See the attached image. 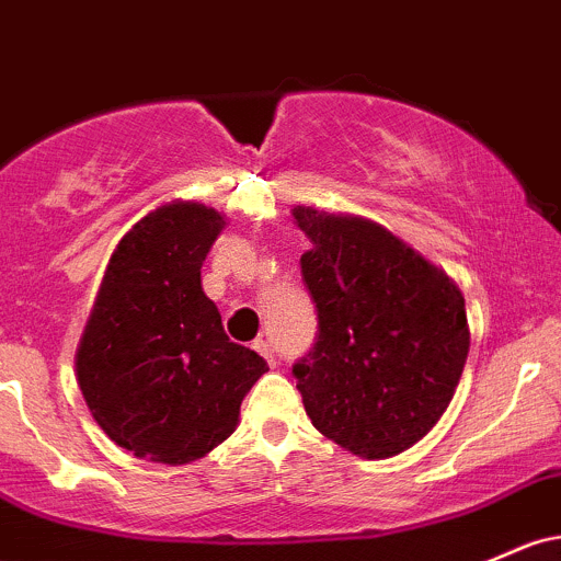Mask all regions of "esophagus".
Segmentation results:
<instances>
[{
    "mask_svg": "<svg viewBox=\"0 0 561 561\" xmlns=\"http://www.w3.org/2000/svg\"><path fill=\"white\" fill-rule=\"evenodd\" d=\"M252 348L257 351V354H263L266 356V362L271 367H276L279 365V362H276V354H274V348H271V343L268 341H263V337H255V341H252Z\"/></svg>",
    "mask_w": 561,
    "mask_h": 561,
    "instance_id": "esophagus-1",
    "label": "esophagus"
}]
</instances>
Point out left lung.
Returning a JSON list of instances; mask_svg holds the SVG:
<instances>
[{
	"mask_svg": "<svg viewBox=\"0 0 561 561\" xmlns=\"http://www.w3.org/2000/svg\"><path fill=\"white\" fill-rule=\"evenodd\" d=\"M311 239L300 274L317 304V341L293 365L317 431L359 458H391L445 415L469 356L458 285L354 215L293 210Z\"/></svg>",
	"mask_w": 561,
	"mask_h": 561,
	"instance_id": "8db88e82",
	"label": "left lung"
}]
</instances>
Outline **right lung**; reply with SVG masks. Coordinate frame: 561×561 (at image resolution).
<instances>
[{
	"label": "right lung",
	"mask_w": 561,
	"mask_h": 561,
	"mask_svg": "<svg viewBox=\"0 0 561 561\" xmlns=\"http://www.w3.org/2000/svg\"><path fill=\"white\" fill-rule=\"evenodd\" d=\"M224 215L170 202L140 218L111 255L77 348L84 402L119 447L157 463L205 458L229 439L266 359L231 343L202 290Z\"/></svg>",
	"instance_id": "add662e5"
}]
</instances>
